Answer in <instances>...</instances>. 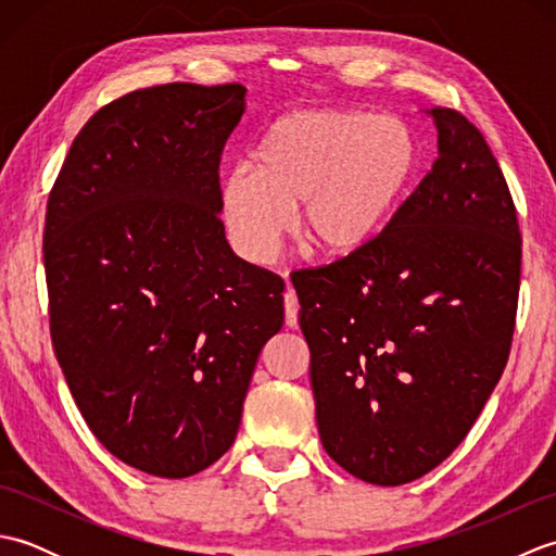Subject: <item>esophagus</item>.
<instances>
[{"mask_svg":"<svg viewBox=\"0 0 556 556\" xmlns=\"http://www.w3.org/2000/svg\"><path fill=\"white\" fill-rule=\"evenodd\" d=\"M285 313H287V327L299 325V296L291 287L285 291Z\"/></svg>","mask_w":556,"mask_h":556,"instance_id":"obj_1","label":"esophagus"}]
</instances>
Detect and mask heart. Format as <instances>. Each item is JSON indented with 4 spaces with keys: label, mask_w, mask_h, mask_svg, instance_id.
<instances>
[{
    "label": "heart",
    "mask_w": 556,
    "mask_h": 556,
    "mask_svg": "<svg viewBox=\"0 0 556 556\" xmlns=\"http://www.w3.org/2000/svg\"><path fill=\"white\" fill-rule=\"evenodd\" d=\"M413 172L406 128L363 112L303 110L269 126L255 169L233 167L222 205L239 253L255 265L275 257L301 205V231L317 251L361 253L392 212Z\"/></svg>",
    "instance_id": "obj_1"
}]
</instances>
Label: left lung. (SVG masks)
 Wrapping results in <instances>:
<instances>
[{
	"label": "left lung",
	"instance_id": "obj_1",
	"mask_svg": "<svg viewBox=\"0 0 556 556\" xmlns=\"http://www.w3.org/2000/svg\"><path fill=\"white\" fill-rule=\"evenodd\" d=\"M440 157L361 253L293 279L325 452L406 485L454 452L511 351L521 229L488 140L432 108Z\"/></svg>",
	"mask_w": 556,
	"mask_h": 556
}]
</instances>
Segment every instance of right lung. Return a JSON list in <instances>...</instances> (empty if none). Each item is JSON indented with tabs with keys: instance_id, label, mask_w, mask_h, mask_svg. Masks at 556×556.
Listing matches in <instances>:
<instances>
[{
	"instance_id": "right-lung-1",
	"label": "right lung",
	"mask_w": 556,
	"mask_h": 556,
	"mask_svg": "<svg viewBox=\"0 0 556 556\" xmlns=\"http://www.w3.org/2000/svg\"><path fill=\"white\" fill-rule=\"evenodd\" d=\"M239 83H164L90 116L47 200L50 334L80 416L124 464L188 478L239 432L285 279L224 239Z\"/></svg>"
}]
</instances>
